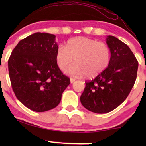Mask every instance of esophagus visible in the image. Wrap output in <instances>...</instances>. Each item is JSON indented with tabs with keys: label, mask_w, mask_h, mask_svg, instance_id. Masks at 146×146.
Here are the masks:
<instances>
[{
	"label": "esophagus",
	"mask_w": 146,
	"mask_h": 146,
	"mask_svg": "<svg viewBox=\"0 0 146 146\" xmlns=\"http://www.w3.org/2000/svg\"><path fill=\"white\" fill-rule=\"evenodd\" d=\"M70 82H71V83H73V82H75V80H76V79L73 78H72V77H70Z\"/></svg>",
	"instance_id": "34e87169"
}]
</instances>
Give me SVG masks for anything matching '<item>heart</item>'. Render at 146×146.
Listing matches in <instances>:
<instances>
[{
  "mask_svg": "<svg viewBox=\"0 0 146 146\" xmlns=\"http://www.w3.org/2000/svg\"><path fill=\"white\" fill-rule=\"evenodd\" d=\"M111 57L107 44L85 36L73 38L67 42L65 47L59 46L56 53V61L61 70L76 77L93 78L104 70Z\"/></svg>",
  "mask_w": 146,
  "mask_h": 146,
  "instance_id": "obj_1",
  "label": "heart"
}]
</instances>
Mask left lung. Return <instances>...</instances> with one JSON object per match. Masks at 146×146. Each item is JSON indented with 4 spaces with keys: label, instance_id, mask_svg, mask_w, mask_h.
I'll return each mask as SVG.
<instances>
[{
    "label": "left lung",
    "instance_id": "left-lung-1",
    "mask_svg": "<svg viewBox=\"0 0 146 146\" xmlns=\"http://www.w3.org/2000/svg\"><path fill=\"white\" fill-rule=\"evenodd\" d=\"M106 42L111 52L108 66L95 79L85 82L80 96L82 106L97 114L110 112L126 99L134 85L138 67L126 44L110 35Z\"/></svg>",
    "mask_w": 146,
    "mask_h": 146
}]
</instances>
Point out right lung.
<instances>
[{
	"label": "right lung",
	"mask_w": 146,
	"mask_h": 146,
	"mask_svg": "<svg viewBox=\"0 0 146 146\" xmlns=\"http://www.w3.org/2000/svg\"><path fill=\"white\" fill-rule=\"evenodd\" d=\"M56 36L36 32L20 41L8 59L13 92L25 107L36 112L51 110L60 103L70 84L56 61Z\"/></svg>",
	"instance_id": "add662e5"
}]
</instances>
